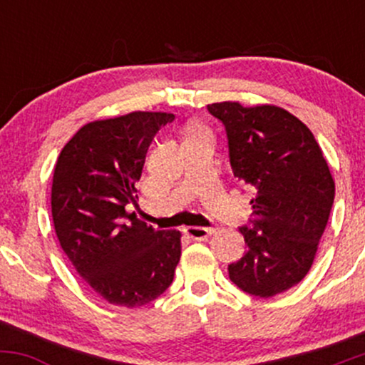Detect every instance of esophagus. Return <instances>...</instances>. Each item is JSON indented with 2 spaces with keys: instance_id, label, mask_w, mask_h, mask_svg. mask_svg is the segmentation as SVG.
<instances>
[{
  "instance_id": "esophagus-1",
  "label": "esophagus",
  "mask_w": 365,
  "mask_h": 365,
  "mask_svg": "<svg viewBox=\"0 0 365 365\" xmlns=\"http://www.w3.org/2000/svg\"><path fill=\"white\" fill-rule=\"evenodd\" d=\"M212 232H215V230L202 228V226H185V228H183V233H185L188 238H192V240H206L207 237H211Z\"/></svg>"
}]
</instances>
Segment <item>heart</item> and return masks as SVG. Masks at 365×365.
Wrapping results in <instances>:
<instances>
[{
	"instance_id": "heart-1",
	"label": "heart",
	"mask_w": 365,
	"mask_h": 365,
	"mask_svg": "<svg viewBox=\"0 0 365 365\" xmlns=\"http://www.w3.org/2000/svg\"><path fill=\"white\" fill-rule=\"evenodd\" d=\"M195 130H200V128H197V127H194V128H192V130H190V132H195Z\"/></svg>"
}]
</instances>
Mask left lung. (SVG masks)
Masks as SVG:
<instances>
[{
	"mask_svg": "<svg viewBox=\"0 0 365 365\" xmlns=\"http://www.w3.org/2000/svg\"><path fill=\"white\" fill-rule=\"evenodd\" d=\"M223 121L238 182L254 188L250 226L240 228L247 250L230 264V279L250 295L290 290L305 278L328 225L334 180L312 132L274 104L212 103Z\"/></svg>",
	"mask_w": 365,
	"mask_h": 365,
	"instance_id": "left-lung-1",
	"label": "left lung"
}]
</instances>
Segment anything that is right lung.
<instances>
[{"label": "right lung", "instance_id": "obj_1", "mask_svg": "<svg viewBox=\"0 0 365 365\" xmlns=\"http://www.w3.org/2000/svg\"><path fill=\"white\" fill-rule=\"evenodd\" d=\"M175 115L132 111L86 123L66 142L53 173L51 212L63 252L106 302L140 307L173 282L178 230H154L128 212L154 135Z\"/></svg>", "mask_w": 365, "mask_h": 365}]
</instances>
